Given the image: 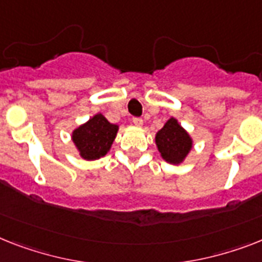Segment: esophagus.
<instances>
[{
    "instance_id": "1",
    "label": "esophagus",
    "mask_w": 262,
    "mask_h": 262,
    "mask_svg": "<svg viewBox=\"0 0 262 262\" xmlns=\"http://www.w3.org/2000/svg\"><path fill=\"white\" fill-rule=\"evenodd\" d=\"M133 123L135 124L136 127H142V126H143V119H142V118H134Z\"/></svg>"
}]
</instances>
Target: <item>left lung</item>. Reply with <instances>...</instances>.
Wrapping results in <instances>:
<instances>
[{"mask_svg":"<svg viewBox=\"0 0 262 262\" xmlns=\"http://www.w3.org/2000/svg\"><path fill=\"white\" fill-rule=\"evenodd\" d=\"M155 144L170 165H181L193 148V138L175 118H170L155 135Z\"/></svg>","mask_w":262,"mask_h":262,"instance_id":"obj_1","label":"left lung"}]
</instances>
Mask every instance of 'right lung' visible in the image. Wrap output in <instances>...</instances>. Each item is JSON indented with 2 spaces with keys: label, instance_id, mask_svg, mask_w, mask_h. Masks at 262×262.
I'll return each mask as SVG.
<instances>
[{
  "label": "right lung",
  "instance_id": "add662e5",
  "mask_svg": "<svg viewBox=\"0 0 262 262\" xmlns=\"http://www.w3.org/2000/svg\"><path fill=\"white\" fill-rule=\"evenodd\" d=\"M118 131V124H112L101 114H96L73 129L71 138L80 157L85 161H96L110 152Z\"/></svg>",
  "mask_w": 262,
  "mask_h": 262
}]
</instances>
